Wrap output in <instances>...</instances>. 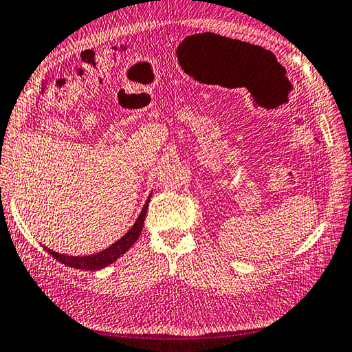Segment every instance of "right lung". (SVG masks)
<instances>
[{
	"mask_svg": "<svg viewBox=\"0 0 352 352\" xmlns=\"http://www.w3.org/2000/svg\"><path fill=\"white\" fill-rule=\"evenodd\" d=\"M148 204H149V198H148V201L144 203L140 215H139V218H137V221L134 223V226L131 227V229L119 241H116V243L109 245L108 249L102 250L99 253L88 254V256H68V254L53 252V250L48 249V247H44V249H45V252L50 253L54 259H58L59 263L65 264L67 267L79 268V270H100V268L113 264L114 261L119 259L122 254L125 253L126 250H129V247H133L135 241L139 239L140 233H142V227H143V223H144V218H146Z\"/></svg>",
	"mask_w": 352,
	"mask_h": 352,
	"instance_id": "add662e5",
	"label": "right lung"
}]
</instances>
